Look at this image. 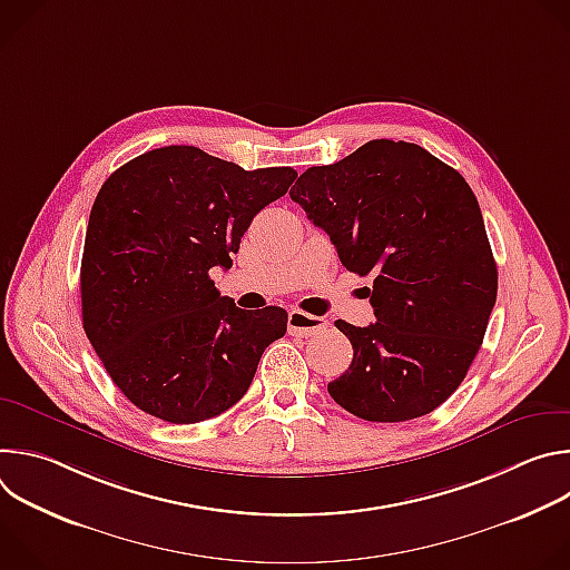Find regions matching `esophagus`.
Here are the masks:
<instances>
[{"instance_id":"1","label":"esophagus","mask_w":570,"mask_h":570,"mask_svg":"<svg viewBox=\"0 0 570 570\" xmlns=\"http://www.w3.org/2000/svg\"><path fill=\"white\" fill-rule=\"evenodd\" d=\"M322 330H327V320L308 315V313L297 311V308L288 313V334L291 336L306 338V336H313V334H317Z\"/></svg>"}]
</instances>
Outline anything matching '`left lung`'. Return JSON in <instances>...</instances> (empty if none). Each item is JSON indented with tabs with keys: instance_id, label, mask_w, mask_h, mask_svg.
I'll use <instances>...</instances> for the list:
<instances>
[{
	"instance_id": "left-lung-1",
	"label": "left lung",
	"mask_w": 570,
	"mask_h": 570,
	"mask_svg": "<svg viewBox=\"0 0 570 570\" xmlns=\"http://www.w3.org/2000/svg\"><path fill=\"white\" fill-rule=\"evenodd\" d=\"M291 198L350 273L374 277L365 295L376 322H336L354 358L330 394L367 422L433 413L466 376L497 304V262L471 187L417 144L372 139L306 169Z\"/></svg>"
}]
</instances>
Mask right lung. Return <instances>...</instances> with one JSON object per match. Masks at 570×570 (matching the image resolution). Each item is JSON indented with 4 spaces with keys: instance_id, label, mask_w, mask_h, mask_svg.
<instances>
[{
    "instance_id": "1",
    "label": "right lung",
    "mask_w": 570,
    "mask_h": 570,
    "mask_svg": "<svg viewBox=\"0 0 570 570\" xmlns=\"http://www.w3.org/2000/svg\"><path fill=\"white\" fill-rule=\"evenodd\" d=\"M291 167L246 171L196 146L148 150L101 187L80 262L83 330L115 385L171 424L225 413L248 392L286 311L238 308L209 271L229 268Z\"/></svg>"
}]
</instances>
